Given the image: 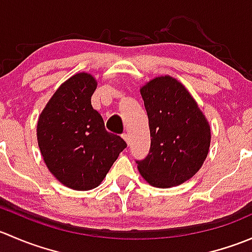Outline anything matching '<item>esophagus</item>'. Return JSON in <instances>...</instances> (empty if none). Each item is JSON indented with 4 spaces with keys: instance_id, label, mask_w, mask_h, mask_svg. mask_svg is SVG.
<instances>
[{
    "instance_id": "1",
    "label": "esophagus",
    "mask_w": 252,
    "mask_h": 252,
    "mask_svg": "<svg viewBox=\"0 0 252 252\" xmlns=\"http://www.w3.org/2000/svg\"><path fill=\"white\" fill-rule=\"evenodd\" d=\"M122 136H123V139H124V140H126V144L129 145V135H128V134H126V133H124L123 135H122Z\"/></svg>"
}]
</instances>
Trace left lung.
<instances>
[{
  "label": "left lung",
  "mask_w": 252,
  "mask_h": 252,
  "mask_svg": "<svg viewBox=\"0 0 252 252\" xmlns=\"http://www.w3.org/2000/svg\"><path fill=\"white\" fill-rule=\"evenodd\" d=\"M149 118L151 145L136 159L142 177L157 188L187 182L201 168L210 149V126L187 89L158 77L140 90Z\"/></svg>",
  "instance_id": "obj_1"
}]
</instances>
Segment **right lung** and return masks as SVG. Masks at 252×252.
Listing matches in <instances>:
<instances>
[{"mask_svg":"<svg viewBox=\"0 0 252 252\" xmlns=\"http://www.w3.org/2000/svg\"><path fill=\"white\" fill-rule=\"evenodd\" d=\"M96 81L79 73L60 86L37 122V141L50 172L74 190L96 188L126 142L106 130L91 106Z\"/></svg>","mask_w":252,"mask_h":252,"instance_id":"right-lung-1","label":"right lung"}]
</instances>
